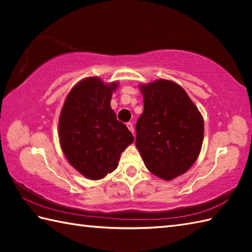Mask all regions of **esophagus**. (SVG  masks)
Segmentation results:
<instances>
[{"label":"esophagus","mask_w":252,"mask_h":252,"mask_svg":"<svg viewBox=\"0 0 252 252\" xmlns=\"http://www.w3.org/2000/svg\"><path fill=\"white\" fill-rule=\"evenodd\" d=\"M126 126H127V129H129V130L132 132V134L134 135V127H133L132 122H127V123H126Z\"/></svg>","instance_id":"34e87169"}]
</instances>
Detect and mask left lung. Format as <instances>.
Instances as JSON below:
<instances>
[{
	"mask_svg": "<svg viewBox=\"0 0 252 252\" xmlns=\"http://www.w3.org/2000/svg\"><path fill=\"white\" fill-rule=\"evenodd\" d=\"M144 111L135 126V145L146 168L170 181L185 173L200 153L203 119L179 84L169 80L142 85Z\"/></svg>",
	"mask_w": 252,
	"mask_h": 252,
	"instance_id": "left-lung-1",
	"label": "left lung"
}]
</instances>
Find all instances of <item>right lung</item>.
<instances>
[{
	"label": "right lung",
	"mask_w": 252,
	"mask_h": 252,
	"mask_svg": "<svg viewBox=\"0 0 252 252\" xmlns=\"http://www.w3.org/2000/svg\"><path fill=\"white\" fill-rule=\"evenodd\" d=\"M117 83L92 77L69 92L61 112V146L69 163L90 180L103 179L118 167L121 153L134 141L110 108Z\"/></svg>",
	"instance_id": "right-lung-1"
}]
</instances>
